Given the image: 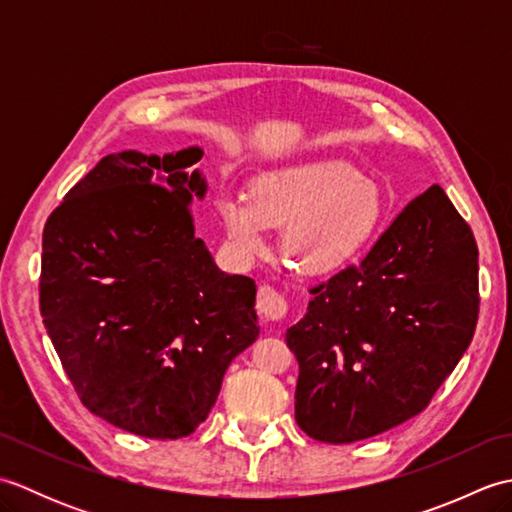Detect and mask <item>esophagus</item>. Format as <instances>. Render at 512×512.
I'll return each instance as SVG.
<instances>
[{
    "label": "esophagus",
    "instance_id": "1",
    "mask_svg": "<svg viewBox=\"0 0 512 512\" xmlns=\"http://www.w3.org/2000/svg\"><path fill=\"white\" fill-rule=\"evenodd\" d=\"M257 310H259V314H262L264 321H279L286 317L288 303L275 288L262 286L257 292Z\"/></svg>",
    "mask_w": 512,
    "mask_h": 512
}]
</instances>
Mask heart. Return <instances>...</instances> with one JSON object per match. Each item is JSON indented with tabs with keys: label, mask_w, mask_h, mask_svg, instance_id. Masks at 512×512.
<instances>
[{
	"label": "heart",
	"mask_w": 512,
	"mask_h": 512,
	"mask_svg": "<svg viewBox=\"0 0 512 512\" xmlns=\"http://www.w3.org/2000/svg\"><path fill=\"white\" fill-rule=\"evenodd\" d=\"M383 213L378 184L341 160L266 173L250 195L217 200V220L235 255L264 253L268 228H284L281 253L308 277H330L352 264L372 242Z\"/></svg>",
	"instance_id": "obj_1"
}]
</instances>
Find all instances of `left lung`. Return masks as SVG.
Instances as JSON below:
<instances>
[{
	"label": "left lung",
	"mask_w": 512,
	"mask_h": 512,
	"mask_svg": "<svg viewBox=\"0 0 512 512\" xmlns=\"http://www.w3.org/2000/svg\"><path fill=\"white\" fill-rule=\"evenodd\" d=\"M286 330L297 356L295 418L328 444L418 416L471 345L477 244L442 187L411 200L358 266L312 288Z\"/></svg>",
	"instance_id": "1"
}]
</instances>
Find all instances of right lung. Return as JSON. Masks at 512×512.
Returning a JSON list of instances; mask_svg holds the SVG:
<instances>
[{
  "label": "right lung",
  "instance_id": "1",
  "mask_svg": "<svg viewBox=\"0 0 512 512\" xmlns=\"http://www.w3.org/2000/svg\"><path fill=\"white\" fill-rule=\"evenodd\" d=\"M202 156H105L43 228L41 317L65 374L94 416L143 438L191 436L259 336L255 281L195 237Z\"/></svg>",
  "mask_w": 512,
  "mask_h": 512
}]
</instances>
